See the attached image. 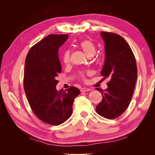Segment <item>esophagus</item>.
<instances>
[{
  "instance_id": "obj_1",
  "label": "esophagus",
  "mask_w": 155,
  "mask_h": 155,
  "mask_svg": "<svg viewBox=\"0 0 155 155\" xmlns=\"http://www.w3.org/2000/svg\"><path fill=\"white\" fill-rule=\"evenodd\" d=\"M91 91V88H87V87H83L81 89V92H87V91Z\"/></svg>"
}]
</instances>
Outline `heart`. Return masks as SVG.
Wrapping results in <instances>:
<instances>
[{"label": "heart", "instance_id": "heart-1", "mask_svg": "<svg viewBox=\"0 0 155 155\" xmlns=\"http://www.w3.org/2000/svg\"><path fill=\"white\" fill-rule=\"evenodd\" d=\"M78 46L80 48L88 57H92L96 53V46L91 39H83L78 43ZM62 61L64 64H68L70 61V51L68 50H64L62 54ZM79 77L85 79V73H79Z\"/></svg>", "mask_w": 155, "mask_h": 155}]
</instances>
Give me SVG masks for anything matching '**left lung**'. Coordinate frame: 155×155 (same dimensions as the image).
<instances>
[{
	"mask_svg": "<svg viewBox=\"0 0 155 155\" xmlns=\"http://www.w3.org/2000/svg\"><path fill=\"white\" fill-rule=\"evenodd\" d=\"M105 43V59L101 74L110 79L103 91L101 101L96 106L98 114L115 119L127 109L133 95L137 79V66L132 50L122 37L112 32L101 31Z\"/></svg>",
	"mask_w": 155,
	"mask_h": 155,
	"instance_id": "8db88e82",
	"label": "left lung"
}]
</instances>
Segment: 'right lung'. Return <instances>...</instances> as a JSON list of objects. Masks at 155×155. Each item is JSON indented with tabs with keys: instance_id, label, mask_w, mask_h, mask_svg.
<instances>
[{
	"instance_id": "add662e5",
	"label": "right lung",
	"mask_w": 155,
	"mask_h": 155,
	"mask_svg": "<svg viewBox=\"0 0 155 155\" xmlns=\"http://www.w3.org/2000/svg\"><path fill=\"white\" fill-rule=\"evenodd\" d=\"M67 34H50L30 49L25 59L24 89L34 114L43 122L59 125L72 113L75 98L80 93L71 86L66 91L56 90L57 77L61 72L59 48Z\"/></svg>"
}]
</instances>
